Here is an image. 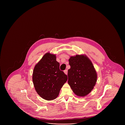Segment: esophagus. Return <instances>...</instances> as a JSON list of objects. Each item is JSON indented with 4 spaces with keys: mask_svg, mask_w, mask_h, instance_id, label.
Listing matches in <instances>:
<instances>
[{
    "mask_svg": "<svg viewBox=\"0 0 125 125\" xmlns=\"http://www.w3.org/2000/svg\"><path fill=\"white\" fill-rule=\"evenodd\" d=\"M64 73H65V74H67V70L66 69L65 71H64Z\"/></svg>",
    "mask_w": 125,
    "mask_h": 125,
    "instance_id": "34e87169",
    "label": "esophagus"
}]
</instances>
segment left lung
Listing matches in <instances>:
<instances>
[{"label": "left lung", "mask_w": 125, "mask_h": 125, "mask_svg": "<svg viewBox=\"0 0 125 125\" xmlns=\"http://www.w3.org/2000/svg\"><path fill=\"white\" fill-rule=\"evenodd\" d=\"M68 83L73 91L79 96H85L93 89L97 73L91 60L85 55H76L69 59Z\"/></svg>", "instance_id": "left-lung-1"}]
</instances>
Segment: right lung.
<instances>
[{"label": "right lung", "mask_w": 125, "mask_h": 125, "mask_svg": "<svg viewBox=\"0 0 125 125\" xmlns=\"http://www.w3.org/2000/svg\"><path fill=\"white\" fill-rule=\"evenodd\" d=\"M32 80L37 94L45 100H52L59 95L67 76L60 70L56 55L48 52L35 65Z\"/></svg>", "instance_id": "right-lung-1"}]
</instances>
